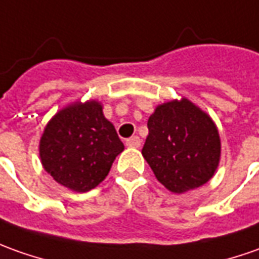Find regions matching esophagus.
<instances>
[{
    "mask_svg": "<svg viewBox=\"0 0 259 259\" xmlns=\"http://www.w3.org/2000/svg\"><path fill=\"white\" fill-rule=\"evenodd\" d=\"M140 143H142V140L139 136H132L126 140V146H129V147H140Z\"/></svg>",
    "mask_w": 259,
    "mask_h": 259,
    "instance_id": "1",
    "label": "esophagus"
}]
</instances>
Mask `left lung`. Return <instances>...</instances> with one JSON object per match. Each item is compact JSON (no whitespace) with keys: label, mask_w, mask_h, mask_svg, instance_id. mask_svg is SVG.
<instances>
[{"label":"left lung","mask_w":259,"mask_h":259,"mask_svg":"<svg viewBox=\"0 0 259 259\" xmlns=\"http://www.w3.org/2000/svg\"><path fill=\"white\" fill-rule=\"evenodd\" d=\"M142 154L156 179L171 193H186L214 176L221 156L217 126L193 102L183 98L156 107L147 122Z\"/></svg>","instance_id":"left-lung-1"}]
</instances>
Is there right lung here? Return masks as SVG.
Returning <instances> with one entry per match:
<instances>
[{"label":"right lung","instance_id":"obj_1","mask_svg":"<svg viewBox=\"0 0 259 259\" xmlns=\"http://www.w3.org/2000/svg\"><path fill=\"white\" fill-rule=\"evenodd\" d=\"M98 100L61 109L47 124L39 142L44 168L66 189L85 193L106 179L124 146Z\"/></svg>","mask_w":259,"mask_h":259}]
</instances>
